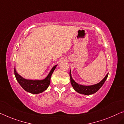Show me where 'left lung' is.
<instances>
[{
  "mask_svg": "<svg viewBox=\"0 0 124 124\" xmlns=\"http://www.w3.org/2000/svg\"><path fill=\"white\" fill-rule=\"evenodd\" d=\"M108 73L105 76V77L103 78L100 82L97 83L96 84L92 85H89V86H85L82 85L77 84L76 82H75V80H73L72 77L71 76V71L70 70V80H71V84L72 86L73 89L75 90L76 91L78 92L79 93L81 94H84L85 95H92V94L95 93V92H96L104 84L105 81L108 78Z\"/></svg>",
  "mask_w": 124,
  "mask_h": 124,
  "instance_id": "left-lung-1",
  "label": "left lung"
}]
</instances>
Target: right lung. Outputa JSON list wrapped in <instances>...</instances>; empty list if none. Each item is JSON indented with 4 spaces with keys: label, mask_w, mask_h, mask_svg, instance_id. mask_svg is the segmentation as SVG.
Here are the masks:
<instances>
[{
    "label": "right lung",
    "mask_w": 124,
    "mask_h": 124,
    "mask_svg": "<svg viewBox=\"0 0 124 124\" xmlns=\"http://www.w3.org/2000/svg\"><path fill=\"white\" fill-rule=\"evenodd\" d=\"M57 66V64L53 66L48 75L43 80H29L23 78L16 72V67H14V75L18 83L25 91L33 94H38L43 92L48 87L51 76Z\"/></svg>",
    "instance_id": "right-lung-1"
}]
</instances>
